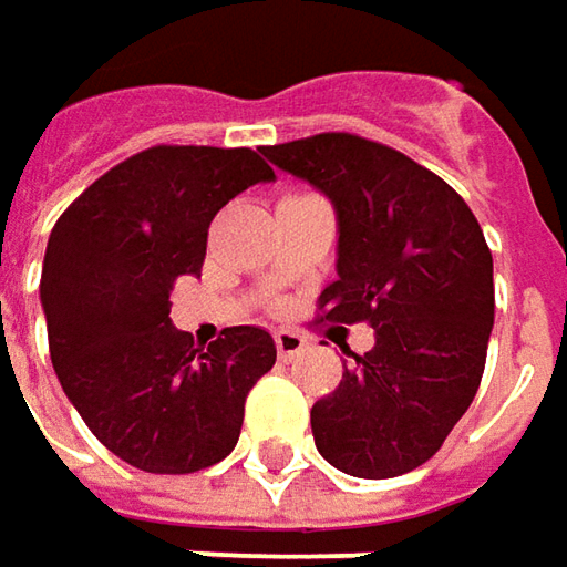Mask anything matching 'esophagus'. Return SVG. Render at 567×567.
<instances>
[{
	"instance_id": "1",
	"label": "esophagus",
	"mask_w": 567,
	"mask_h": 567,
	"mask_svg": "<svg viewBox=\"0 0 567 567\" xmlns=\"http://www.w3.org/2000/svg\"><path fill=\"white\" fill-rule=\"evenodd\" d=\"M275 346L277 355H280L284 362H290L299 352H306V337L296 333V330H275Z\"/></svg>"
}]
</instances>
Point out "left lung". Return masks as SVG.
Instances as JSON below:
<instances>
[{"label": "left lung", "mask_w": 567, "mask_h": 567, "mask_svg": "<svg viewBox=\"0 0 567 567\" xmlns=\"http://www.w3.org/2000/svg\"><path fill=\"white\" fill-rule=\"evenodd\" d=\"M261 155L337 208V280L318 321L374 328V349L352 352L340 386L311 405L315 446L352 477H399L443 446L484 378L496 309L484 230L443 177L359 133Z\"/></svg>", "instance_id": "obj_1"}]
</instances>
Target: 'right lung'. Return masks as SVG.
Instances as JSON below:
<instances>
[{
    "instance_id": "obj_1",
    "label": "right lung",
    "mask_w": 567,
    "mask_h": 567,
    "mask_svg": "<svg viewBox=\"0 0 567 567\" xmlns=\"http://www.w3.org/2000/svg\"><path fill=\"white\" fill-rule=\"evenodd\" d=\"M271 177L256 150L162 143L105 171L49 234L40 299L52 368L93 436L133 468L193 474L237 446L275 340L239 324L196 346L171 324L168 296L203 275L215 215Z\"/></svg>"
}]
</instances>
